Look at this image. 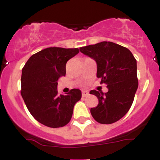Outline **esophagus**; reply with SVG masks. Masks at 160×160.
<instances>
[{
    "label": "esophagus",
    "instance_id": "34e87169",
    "mask_svg": "<svg viewBox=\"0 0 160 160\" xmlns=\"http://www.w3.org/2000/svg\"><path fill=\"white\" fill-rule=\"evenodd\" d=\"M89 95V92L87 91H82V97H86Z\"/></svg>",
    "mask_w": 160,
    "mask_h": 160
}]
</instances>
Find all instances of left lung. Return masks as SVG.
Returning <instances> with one entry per match:
<instances>
[{
	"label": "left lung",
	"instance_id": "8db88e82",
	"mask_svg": "<svg viewBox=\"0 0 160 160\" xmlns=\"http://www.w3.org/2000/svg\"><path fill=\"white\" fill-rule=\"evenodd\" d=\"M80 50L95 60L97 78L108 85V92H89L98 98L97 107L90 109L92 116L99 123L117 122L131 108L138 86L136 59L129 49L109 41L80 47Z\"/></svg>",
	"mask_w": 160,
	"mask_h": 160
}]
</instances>
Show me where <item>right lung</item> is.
I'll list each match as a JSON object with an SVG mask.
<instances>
[{
	"instance_id": "add662e5",
	"label": "right lung",
	"mask_w": 160,
	"mask_h": 160,
	"mask_svg": "<svg viewBox=\"0 0 160 160\" xmlns=\"http://www.w3.org/2000/svg\"><path fill=\"white\" fill-rule=\"evenodd\" d=\"M80 52L78 48L49 47L32 55L22 71L21 95L36 120L51 128L67 125L81 91L73 89L58 95V80L65 76L66 63Z\"/></svg>"
}]
</instances>
